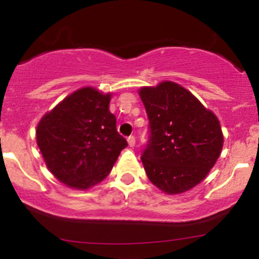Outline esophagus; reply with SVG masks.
Segmentation results:
<instances>
[{
    "label": "esophagus",
    "mask_w": 259,
    "mask_h": 259,
    "mask_svg": "<svg viewBox=\"0 0 259 259\" xmlns=\"http://www.w3.org/2000/svg\"><path fill=\"white\" fill-rule=\"evenodd\" d=\"M127 144H129V146H134L135 145V138L133 137V135H130L129 138H127Z\"/></svg>",
    "instance_id": "obj_1"
}]
</instances>
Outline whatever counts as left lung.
I'll list each match as a JSON object with an SVG mask.
<instances>
[{"mask_svg": "<svg viewBox=\"0 0 259 259\" xmlns=\"http://www.w3.org/2000/svg\"><path fill=\"white\" fill-rule=\"evenodd\" d=\"M149 119V140L141 155L146 175L166 194L200 184L223 146L219 119L174 81L139 91Z\"/></svg>", "mask_w": 259, "mask_h": 259, "instance_id": "left-lung-1", "label": "left lung"}]
</instances>
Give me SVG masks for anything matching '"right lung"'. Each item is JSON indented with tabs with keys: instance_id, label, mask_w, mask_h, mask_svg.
<instances>
[{
	"instance_id": "right-lung-1",
	"label": "right lung",
	"mask_w": 259,
	"mask_h": 259,
	"mask_svg": "<svg viewBox=\"0 0 259 259\" xmlns=\"http://www.w3.org/2000/svg\"><path fill=\"white\" fill-rule=\"evenodd\" d=\"M110 94L87 87L68 95L38 124L37 144L61 182L87 190L103 181L127 146L109 111Z\"/></svg>"
}]
</instances>
